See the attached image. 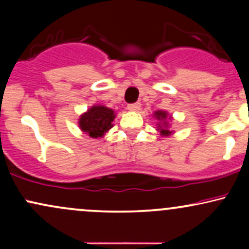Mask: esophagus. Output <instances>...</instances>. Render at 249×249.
Wrapping results in <instances>:
<instances>
[{
    "label": "esophagus",
    "mask_w": 249,
    "mask_h": 249,
    "mask_svg": "<svg viewBox=\"0 0 249 249\" xmlns=\"http://www.w3.org/2000/svg\"><path fill=\"white\" fill-rule=\"evenodd\" d=\"M127 108L130 111H138L141 108V103H133V104H128Z\"/></svg>",
    "instance_id": "obj_1"
}]
</instances>
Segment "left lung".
I'll use <instances>...</instances> for the list:
<instances>
[{
	"mask_svg": "<svg viewBox=\"0 0 249 249\" xmlns=\"http://www.w3.org/2000/svg\"><path fill=\"white\" fill-rule=\"evenodd\" d=\"M154 116L157 117V119H161V121H165V119L167 118V113L165 112V111H157V112L154 113ZM159 127H160V126H159ZM160 130H161V133L162 134L171 133L170 131L167 130V123H164V126H162Z\"/></svg>",
	"mask_w": 249,
	"mask_h": 249,
	"instance_id": "left-lung-1",
	"label": "left lung"
}]
</instances>
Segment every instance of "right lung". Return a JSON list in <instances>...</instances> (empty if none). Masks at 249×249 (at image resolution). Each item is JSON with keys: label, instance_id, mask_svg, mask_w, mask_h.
<instances>
[{"label": "right lung", "instance_id": "right-lung-1", "mask_svg": "<svg viewBox=\"0 0 249 249\" xmlns=\"http://www.w3.org/2000/svg\"><path fill=\"white\" fill-rule=\"evenodd\" d=\"M115 119V113L111 108L102 107H92L88 112L81 116L79 127L83 132H87L92 138L102 137L108 128L112 127L111 123Z\"/></svg>", "mask_w": 249, "mask_h": 249}]
</instances>
